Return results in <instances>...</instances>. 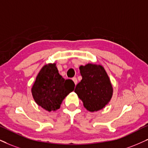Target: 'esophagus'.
I'll return each mask as SVG.
<instances>
[{
    "label": "esophagus",
    "instance_id": "esophagus-1",
    "mask_svg": "<svg viewBox=\"0 0 148 148\" xmlns=\"http://www.w3.org/2000/svg\"><path fill=\"white\" fill-rule=\"evenodd\" d=\"M72 79H73V81L74 82L75 84V85L77 84V78H76V77H73Z\"/></svg>",
    "mask_w": 148,
    "mask_h": 148
}]
</instances>
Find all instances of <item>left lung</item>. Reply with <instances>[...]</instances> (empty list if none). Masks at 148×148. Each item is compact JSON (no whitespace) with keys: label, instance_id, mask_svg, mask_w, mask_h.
<instances>
[{"label":"left lung","instance_id":"1","mask_svg":"<svg viewBox=\"0 0 148 148\" xmlns=\"http://www.w3.org/2000/svg\"><path fill=\"white\" fill-rule=\"evenodd\" d=\"M79 70L82 79L76 85L75 92L90 112L101 110L112 95V87L106 72L101 66L91 64L81 66Z\"/></svg>","mask_w":148,"mask_h":148}]
</instances>
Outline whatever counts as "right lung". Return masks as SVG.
<instances>
[{"label": "right lung", "instance_id": "add662e5", "mask_svg": "<svg viewBox=\"0 0 148 148\" xmlns=\"http://www.w3.org/2000/svg\"><path fill=\"white\" fill-rule=\"evenodd\" d=\"M74 88L73 80L64 79L56 64H49L44 66L39 72L32 92L38 105L51 112L60 108L62 100Z\"/></svg>", "mask_w": 148, "mask_h": 148}]
</instances>
